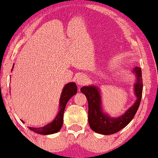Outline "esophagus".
<instances>
[{
    "mask_svg": "<svg viewBox=\"0 0 158 158\" xmlns=\"http://www.w3.org/2000/svg\"><path fill=\"white\" fill-rule=\"evenodd\" d=\"M87 81H88V79H87L86 76L83 75V74L79 75L77 79V83L78 85H79V86L87 84Z\"/></svg>",
    "mask_w": 158,
    "mask_h": 158,
    "instance_id": "obj_1",
    "label": "esophagus"
}]
</instances>
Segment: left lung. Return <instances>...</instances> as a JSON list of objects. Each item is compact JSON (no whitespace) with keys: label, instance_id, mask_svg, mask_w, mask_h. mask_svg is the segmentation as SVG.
<instances>
[{"label":"left lung","instance_id":"1","mask_svg":"<svg viewBox=\"0 0 158 158\" xmlns=\"http://www.w3.org/2000/svg\"><path fill=\"white\" fill-rule=\"evenodd\" d=\"M133 71L137 79L135 84V94L137 100L126 113L119 117L111 118L103 113L101 95L98 87L90 85L82 87L80 89L81 92L87 97L88 102V122L90 128L94 132L102 135L114 134L124 128L132 120L140 106L143 93L141 69L139 67H135Z\"/></svg>","mask_w":158,"mask_h":158}]
</instances>
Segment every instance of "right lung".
I'll return each instance as SVG.
<instances>
[{
  "mask_svg": "<svg viewBox=\"0 0 158 158\" xmlns=\"http://www.w3.org/2000/svg\"><path fill=\"white\" fill-rule=\"evenodd\" d=\"M77 87L75 83L71 82L66 84L64 85L63 90H62V94H61L60 96V108H59L60 110H59V113L57 115H56V117L55 118L54 120L52 122L45 125L44 127H39V128L28 127V129L30 130L36 132V133L41 135H50L59 132L62 126V123H63V115L64 109H65L66 104H67L68 100L77 94Z\"/></svg>",
  "mask_w": 158,
  "mask_h": 158,
  "instance_id": "right-lung-1",
  "label": "right lung"
}]
</instances>
